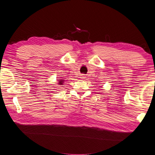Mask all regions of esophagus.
<instances>
[{"label":"esophagus","mask_w":155,"mask_h":155,"mask_svg":"<svg viewBox=\"0 0 155 155\" xmlns=\"http://www.w3.org/2000/svg\"><path fill=\"white\" fill-rule=\"evenodd\" d=\"M80 78H84V75H81V77H80Z\"/></svg>","instance_id":"1"}]
</instances>
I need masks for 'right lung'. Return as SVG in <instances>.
<instances>
[{"instance_id": "right-lung-1", "label": "right lung", "mask_w": 155, "mask_h": 155, "mask_svg": "<svg viewBox=\"0 0 155 155\" xmlns=\"http://www.w3.org/2000/svg\"><path fill=\"white\" fill-rule=\"evenodd\" d=\"M59 81H58V85H63V84H64V80H63V79H58Z\"/></svg>"}]
</instances>
